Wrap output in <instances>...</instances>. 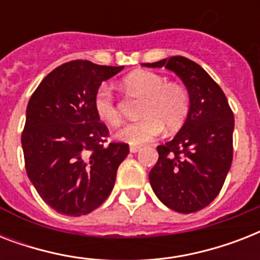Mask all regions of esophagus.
<instances>
[{"label": "esophagus", "mask_w": 260, "mask_h": 260, "mask_svg": "<svg viewBox=\"0 0 260 260\" xmlns=\"http://www.w3.org/2000/svg\"><path fill=\"white\" fill-rule=\"evenodd\" d=\"M129 151L132 152V154H135V152H138V151H140V147L139 146H131Z\"/></svg>", "instance_id": "esophagus-1"}]
</instances>
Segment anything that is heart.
I'll return each mask as SVG.
<instances>
[{
	"label": "heart",
	"instance_id": "1",
	"mask_svg": "<svg viewBox=\"0 0 260 260\" xmlns=\"http://www.w3.org/2000/svg\"><path fill=\"white\" fill-rule=\"evenodd\" d=\"M126 91L144 98L140 114L142 120L124 126L117 136L122 142L140 146L158 138L166 128L175 132L185 124L189 116L190 97L181 83L167 82L166 78L154 71L138 70L122 79ZM94 110L102 121L112 126L121 124L122 116L113 91L105 85L94 94Z\"/></svg>",
	"mask_w": 260,
	"mask_h": 260
}]
</instances>
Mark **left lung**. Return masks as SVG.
<instances>
[{"mask_svg": "<svg viewBox=\"0 0 260 260\" xmlns=\"http://www.w3.org/2000/svg\"><path fill=\"white\" fill-rule=\"evenodd\" d=\"M146 67L174 71L187 87L190 110L171 142L156 147L150 171L156 197L179 213L204 209L217 197L234 158V112L210 75L185 56H171Z\"/></svg>", "mask_w": 260, "mask_h": 260, "instance_id": "1", "label": "left lung"}]
</instances>
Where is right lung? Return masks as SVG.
<instances>
[{
	"label": "right lung",
	"mask_w": 260,
	"mask_h": 260,
	"mask_svg": "<svg viewBox=\"0 0 260 260\" xmlns=\"http://www.w3.org/2000/svg\"><path fill=\"white\" fill-rule=\"evenodd\" d=\"M124 66L71 60L52 70L30 95L21 134L28 178L58 213L83 216L113 189L126 143H109V129L94 110L101 83Z\"/></svg>",
	"instance_id": "right-lung-1"
}]
</instances>
